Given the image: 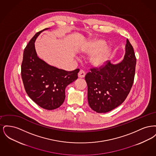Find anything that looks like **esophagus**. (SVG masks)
I'll return each instance as SVG.
<instances>
[{
    "label": "esophagus",
    "mask_w": 156,
    "mask_h": 156,
    "mask_svg": "<svg viewBox=\"0 0 156 156\" xmlns=\"http://www.w3.org/2000/svg\"><path fill=\"white\" fill-rule=\"evenodd\" d=\"M85 76V71H84L83 70H82V69H81V70L80 71L79 73H78V77H79V78H84Z\"/></svg>",
    "instance_id": "esophagus-1"
}]
</instances>
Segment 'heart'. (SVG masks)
<instances>
[{
	"label": "heart",
	"instance_id": "obj_1",
	"mask_svg": "<svg viewBox=\"0 0 156 156\" xmlns=\"http://www.w3.org/2000/svg\"><path fill=\"white\" fill-rule=\"evenodd\" d=\"M105 45V42L101 40L95 41L90 43L87 48L84 50V52L87 54H94L98 51ZM111 48L110 46H106L99 52L94 54L90 59L91 64L94 67L99 68L104 66L109 57Z\"/></svg>",
	"mask_w": 156,
	"mask_h": 156
}]
</instances>
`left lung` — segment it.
Instances as JSON below:
<instances>
[{"label": "left lung", "instance_id": "1", "mask_svg": "<svg viewBox=\"0 0 156 156\" xmlns=\"http://www.w3.org/2000/svg\"><path fill=\"white\" fill-rule=\"evenodd\" d=\"M136 58L132 45L127 39L123 59L113 64L91 68L85 75L90 108L97 113H106L119 106L126 99L133 85Z\"/></svg>", "mask_w": 156, "mask_h": 156}]
</instances>
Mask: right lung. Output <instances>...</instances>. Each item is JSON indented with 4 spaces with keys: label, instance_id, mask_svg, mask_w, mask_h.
Returning a JSON list of instances; mask_svg holds the SVG:
<instances>
[{
    "label": "right lung",
    "instance_id": "1",
    "mask_svg": "<svg viewBox=\"0 0 156 156\" xmlns=\"http://www.w3.org/2000/svg\"><path fill=\"white\" fill-rule=\"evenodd\" d=\"M47 29L37 33L24 48L21 75L28 96L42 108L53 110L63 104L66 88L78 78L80 69L67 71L48 64L37 56L34 43Z\"/></svg>",
    "mask_w": 156,
    "mask_h": 156
}]
</instances>
